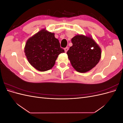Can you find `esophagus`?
Wrapping results in <instances>:
<instances>
[{
    "mask_svg": "<svg viewBox=\"0 0 123 123\" xmlns=\"http://www.w3.org/2000/svg\"><path fill=\"white\" fill-rule=\"evenodd\" d=\"M68 49H69L68 47H66V48H65V49H64V50H65V52L66 53L68 51Z\"/></svg>",
    "mask_w": 123,
    "mask_h": 123,
    "instance_id": "esophagus-1",
    "label": "esophagus"
}]
</instances>
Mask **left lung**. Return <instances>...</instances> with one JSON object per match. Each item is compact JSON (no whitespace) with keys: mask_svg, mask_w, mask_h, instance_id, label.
Segmentation results:
<instances>
[{"mask_svg":"<svg viewBox=\"0 0 123 123\" xmlns=\"http://www.w3.org/2000/svg\"><path fill=\"white\" fill-rule=\"evenodd\" d=\"M73 44L67 54L76 71L85 73L98 64L101 57V49L90 36L77 35L71 39Z\"/></svg>","mask_w":123,"mask_h":123,"instance_id":"8db88e82","label":"left lung"}]
</instances>
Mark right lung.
<instances>
[{"label": "right lung", "mask_w": 123, "mask_h": 123, "mask_svg": "<svg viewBox=\"0 0 123 123\" xmlns=\"http://www.w3.org/2000/svg\"><path fill=\"white\" fill-rule=\"evenodd\" d=\"M65 52L61 48L54 33L42 29L29 38L25 47L28 62L39 71H46L53 67L59 54Z\"/></svg>", "instance_id": "1"}]
</instances>
